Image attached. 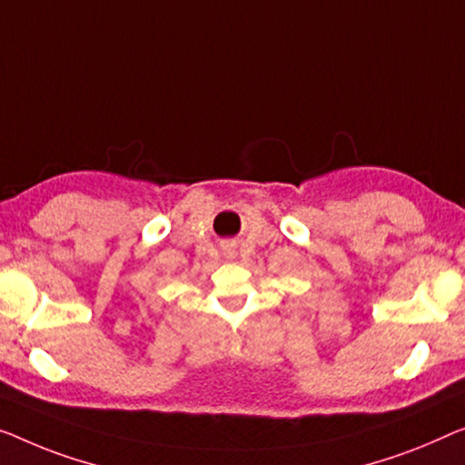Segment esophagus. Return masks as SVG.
Here are the masks:
<instances>
[{
    "label": "esophagus",
    "instance_id": "1",
    "mask_svg": "<svg viewBox=\"0 0 465 465\" xmlns=\"http://www.w3.org/2000/svg\"><path fill=\"white\" fill-rule=\"evenodd\" d=\"M223 251H225V254H227V256H230V259H233V256H235V251H233V244H227V246L223 248Z\"/></svg>",
    "mask_w": 465,
    "mask_h": 465
}]
</instances>
